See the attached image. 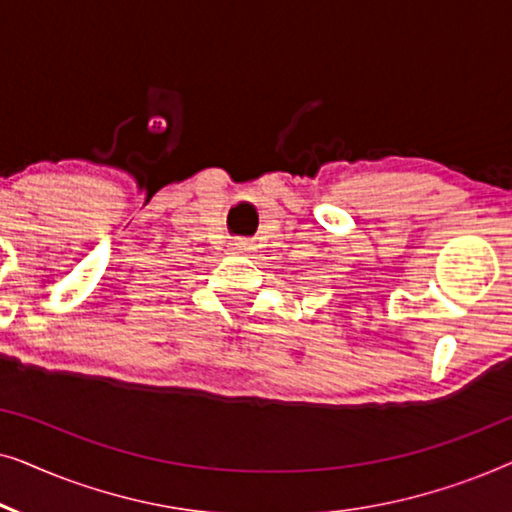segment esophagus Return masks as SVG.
Wrapping results in <instances>:
<instances>
[{"label": "esophagus", "mask_w": 512, "mask_h": 512, "mask_svg": "<svg viewBox=\"0 0 512 512\" xmlns=\"http://www.w3.org/2000/svg\"><path fill=\"white\" fill-rule=\"evenodd\" d=\"M233 249H237V251H240V254H242V251H249V249H251V244H249L247 240H235Z\"/></svg>", "instance_id": "obj_1"}]
</instances>
